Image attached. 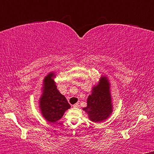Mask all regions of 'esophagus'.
Wrapping results in <instances>:
<instances>
[{"mask_svg":"<svg viewBox=\"0 0 154 154\" xmlns=\"http://www.w3.org/2000/svg\"><path fill=\"white\" fill-rule=\"evenodd\" d=\"M79 104H73V106L74 108H76V107H79Z\"/></svg>","mask_w":154,"mask_h":154,"instance_id":"1","label":"esophagus"}]
</instances>
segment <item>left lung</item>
<instances>
[{"label":"left lung","instance_id":"8db88e82","mask_svg":"<svg viewBox=\"0 0 154 154\" xmlns=\"http://www.w3.org/2000/svg\"><path fill=\"white\" fill-rule=\"evenodd\" d=\"M88 113V118L94 122H102L109 117L112 112L109 83L105 76L101 77L97 86L92 89L87 99V106L83 108Z\"/></svg>","mask_w":154,"mask_h":154}]
</instances>
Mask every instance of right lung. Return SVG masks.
<instances>
[{
    "mask_svg": "<svg viewBox=\"0 0 154 154\" xmlns=\"http://www.w3.org/2000/svg\"><path fill=\"white\" fill-rule=\"evenodd\" d=\"M54 73H49L44 79L43 91L39 102L41 113L46 120L55 122L63 116V114L70 107L64 96L57 89L53 78Z\"/></svg>",
    "mask_w": 154,
    "mask_h": 154,
    "instance_id": "obj_1",
    "label": "right lung"
}]
</instances>
